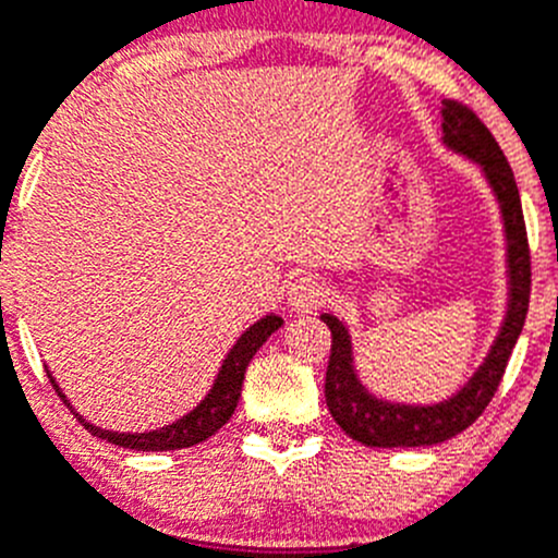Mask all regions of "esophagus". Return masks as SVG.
<instances>
[{
	"instance_id": "esophagus-1",
	"label": "esophagus",
	"mask_w": 558,
	"mask_h": 558,
	"mask_svg": "<svg viewBox=\"0 0 558 558\" xmlns=\"http://www.w3.org/2000/svg\"><path fill=\"white\" fill-rule=\"evenodd\" d=\"M327 300H329V289L322 283V280L313 278V275H302L300 280L291 283L289 302L294 311L311 313L316 311V307H322Z\"/></svg>"
}]
</instances>
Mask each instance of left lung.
I'll use <instances>...</instances> for the list:
<instances>
[{
    "mask_svg": "<svg viewBox=\"0 0 558 558\" xmlns=\"http://www.w3.org/2000/svg\"><path fill=\"white\" fill-rule=\"evenodd\" d=\"M441 128L445 144L456 153L466 155L474 163L483 166L485 180L499 198L501 218L507 231V264H510V307L501 324L494 349L485 356L480 371L469 378L466 387L456 398L436 405H405L387 403L367 392L354 373L351 340L343 324L324 313L322 322L332 332L329 349L327 378H324V398L335 423L354 441L367 447H428L452 439L488 409L490 398L499 389L501 376L507 371L512 349L518 343L532 294V256H529L526 223H523L521 196H518L515 177L505 153L496 144L494 133L483 124V119L469 106L458 100L441 102Z\"/></svg>",
    "mask_w": 558,
    "mask_h": 558,
    "instance_id": "8db88e82",
    "label": "left lung"
}]
</instances>
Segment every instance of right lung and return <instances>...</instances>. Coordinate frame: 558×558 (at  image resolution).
<instances>
[{
  "mask_svg": "<svg viewBox=\"0 0 558 558\" xmlns=\"http://www.w3.org/2000/svg\"><path fill=\"white\" fill-rule=\"evenodd\" d=\"M280 324H283V318L275 316V313H269V316H264L262 322L253 324L247 332H242V338L236 340L234 349L229 351V356H226L223 365H220V373H218V378H215V384H213V389H209L207 398H204L202 403L191 411V414H185L182 420H177V423L166 425V428L149 430V434H113V430H102V428H97V425H89L86 420H81V414H75V420H78V423L84 425L92 436L111 441V445H117V447H124V450L163 452V450H182V447L202 445V441H207L209 436L218 434V430L231 420L236 403H240L242 378H245V371H247V365H251L253 354L262 349L264 340H267L269 335L280 327ZM48 378H51V384H53V389L59 392V398L68 403V398L62 395L59 384L53 381L51 373H48Z\"/></svg>",
  "mask_w": 558,
  "mask_h": 558,
  "instance_id": "1",
  "label": "right lung"
}]
</instances>
